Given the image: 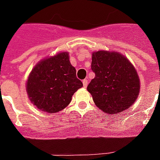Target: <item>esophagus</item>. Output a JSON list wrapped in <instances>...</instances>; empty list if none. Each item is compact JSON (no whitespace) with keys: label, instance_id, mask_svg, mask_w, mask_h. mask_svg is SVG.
I'll return each mask as SVG.
<instances>
[{"label":"esophagus","instance_id":"1","mask_svg":"<svg viewBox=\"0 0 160 160\" xmlns=\"http://www.w3.org/2000/svg\"><path fill=\"white\" fill-rule=\"evenodd\" d=\"M82 83H83L84 87H87V84H88V80H87V79H84V80H82Z\"/></svg>","mask_w":160,"mask_h":160}]
</instances>
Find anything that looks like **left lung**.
Segmentation results:
<instances>
[{"instance_id":"8db88e82","label":"left lung","mask_w":160,"mask_h":160,"mask_svg":"<svg viewBox=\"0 0 160 160\" xmlns=\"http://www.w3.org/2000/svg\"><path fill=\"white\" fill-rule=\"evenodd\" d=\"M94 79L87 86L94 103L108 114H116L134 104L140 92V80L133 65L117 52L92 54Z\"/></svg>"}]
</instances>
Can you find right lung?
<instances>
[{
    "mask_svg": "<svg viewBox=\"0 0 160 160\" xmlns=\"http://www.w3.org/2000/svg\"><path fill=\"white\" fill-rule=\"evenodd\" d=\"M27 93L37 107L49 113L62 111L83 84L69 62L68 52H62L40 62L27 80Z\"/></svg>",
    "mask_w": 160,
    "mask_h": 160,
    "instance_id": "1",
    "label": "right lung"
}]
</instances>
